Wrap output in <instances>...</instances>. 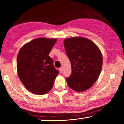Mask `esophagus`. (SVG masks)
<instances>
[{"instance_id": "obj_1", "label": "esophagus", "mask_w": 124, "mask_h": 124, "mask_svg": "<svg viewBox=\"0 0 124 124\" xmlns=\"http://www.w3.org/2000/svg\"><path fill=\"white\" fill-rule=\"evenodd\" d=\"M59 72L60 73H62V67H60L59 69Z\"/></svg>"}]
</instances>
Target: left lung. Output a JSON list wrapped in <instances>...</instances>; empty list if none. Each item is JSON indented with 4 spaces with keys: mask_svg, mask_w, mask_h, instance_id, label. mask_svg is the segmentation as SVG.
<instances>
[{
    "mask_svg": "<svg viewBox=\"0 0 124 124\" xmlns=\"http://www.w3.org/2000/svg\"><path fill=\"white\" fill-rule=\"evenodd\" d=\"M70 62L72 74L66 80L72 89L83 92L93 86L102 70L103 58L99 48L91 40L73 37L64 41Z\"/></svg>",
    "mask_w": 124,
    "mask_h": 124,
    "instance_id": "obj_1",
    "label": "left lung"
}]
</instances>
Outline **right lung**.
Returning a JSON list of instances; mask_svg holds the SVG:
<instances>
[{
    "instance_id": "right-lung-1",
    "label": "right lung",
    "mask_w": 124,
    "mask_h": 124,
    "mask_svg": "<svg viewBox=\"0 0 124 124\" xmlns=\"http://www.w3.org/2000/svg\"><path fill=\"white\" fill-rule=\"evenodd\" d=\"M56 39L39 37L23 45L17 57L19 79L27 90L44 95L51 90L59 72L55 70L49 53Z\"/></svg>"
}]
</instances>
